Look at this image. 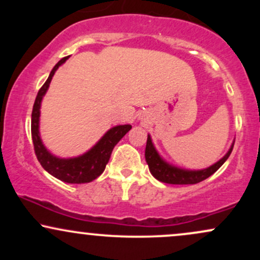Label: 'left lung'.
Segmentation results:
<instances>
[{
    "instance_id": "8db88e82",
    "label": "left lung",
    "mask_w": 260,
    "mask_h": 260,
    "mask_svg": "<svg viewBox=\"0 0 260 260\" xmlns=\"http://www.w3.org/2000/svg\"><path fill=\"white\" fill-rule=\"evenodd\" d=\"M234 144L231 145L228 154L222 157L221 160L217 161L210 168L201 170V171H187V170H181L174 166L169 165L159 156V154L155 150L153 143H151L150 137L148 136L147 139V147H145V160L150 170L151 175L154 176L156 180H159L164 183L170 184H196L199 182L207 180L209 176H211L214 172L221 168V165L228 160V157L231 154Z\"/></svg>"
}]
</instances>
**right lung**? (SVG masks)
<instances>
[{
  "mask_svg": "<svg viewBox=\"0 0 260 260\" xmlns=\"http://www.w3.org/2000/svg\"><path fill=\"white\" fill-rule=\"evenodd\" d=\"M67 58L68 57H63L59 59L57 64L52 68L49 78L41 86L40 90L38 91L31 112V138L35 155H37L39 162L50 175L58 178V180L67 182V183H88V182L94 181L95 178H98L103 174L115 145L123 138L124 134L132 128V126L124 124V126H116L111 128L94 148L82 156L74 157V159H58L46 150L43 142H41L40 136H39V116H40L41 100H43V96L49 88L56 70Z\"/></svg>",
  "mask_w": 260,
  "mask_h": 260,
  "instance_id": "1",
  "label": "right lung"
}]
</instances>
